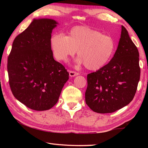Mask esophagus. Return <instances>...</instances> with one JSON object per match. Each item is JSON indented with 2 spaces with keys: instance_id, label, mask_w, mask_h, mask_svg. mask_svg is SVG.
<instances>
[{
  "instance_id": "obj_1",
  "label": "esophagus",
  "mask_w": 148,
  "mask_h": 148,
  "mask_svg": "<svg viewBox=\"0 0 148 148\" xmlns=\"http://www.w3.org/2000/svg\"><path fill=\"white\" fill-rule=\"evenodd\" d=\"M79 74L78 73V72H76L75 71H69V75H70V76H71V77L76 76H77V75H79Z\"/></svg>"
}]
</instances>
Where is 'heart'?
<instances>
[{
  "mask_svg": "<svg viewBox=\"0 0 148 148\" xmlns=\"http://www.w3.org/2000/svg\"><path fill=\"white\" fill-rule=\"evenodd\" d=\"M53 56L60 61H66L76 53L77 64L84 63L86 69L97 71L105 66L113 55L116 43L109 35L87 26H76L67 36L56 33L50 38Z\"/></svg>",
  "mask_w": 148,
  "mask_h": 148,
  "instance_id": "heart-1",
  "label": "heart"
}]
</instances>
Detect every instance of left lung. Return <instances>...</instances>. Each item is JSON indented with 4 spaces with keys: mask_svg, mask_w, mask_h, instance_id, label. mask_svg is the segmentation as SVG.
Listing matches in <instances>:
<instances>
[{
    "mask_svg": "<svg viewBox=\"0 0 148 148\" xmlns=\"http://www.w3.org/2000/svg\"><path fill=\"white\" fill-rule=\"evenodd\" d=\"M140 76L138 50L122 25L113 58L99 71L87 74L86 104L100 114L122 108L133 99Z\"/></svg>",
    "mask_w": 148,
    "mask_h": 148,
    "instance_id": "8db88e82",
    "label": "left lung"
}]
</instances>
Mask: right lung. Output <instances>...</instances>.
Here are the masks:
<instances>
[{
	"mask_svg": "<svg viewBox=\"0 0 148 148\" xmlns=\"http://www.w3.org/2000/svg\"><path fill=\"white\" fill-rule=\"evenodd\" d=\"M57 23L34 19L14 39L8 58L9 84L15 98L36 111L51 108L69 78L64 66L54 60L50 38Z\"/></svg>",
	"mask_w": 148,
	"mask_h": 148,
	"instance_id": "right-lung-1",
	"label": "right lung"
}]
</instances>
